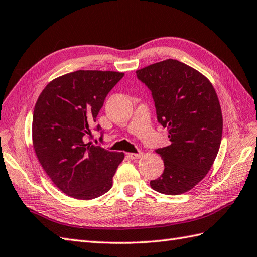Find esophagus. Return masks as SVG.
Returning a JSON list of instances; mask_svg holds the SVG:
<instances>
[{"label": "esophagus", "mask_w": 257, "mask_h": 257, "mask_svg": "<svg viewBox=\"0 0 257 257\" xmlns=\"http://www.w3.org/2000/svg\"><path fill=\"white\" fill-rule=\"evenodd\" d=\"M142 156H143V153L140 152V153H131L128 154V157L131 159H138V158H141Z\"/></svg>", "instance_id": "1"}]
</instances>
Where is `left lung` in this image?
<instances>
[{"mask_svg":"<svg viewBox=\"0 0 257 257\" xmlns=\"http://www.w3.org/2000/svg\"><path fill=\"white\" fill-rule=\"evenodd\" d=\"M152 91L157 121L168 130L169 145L156 153L164 173L151 187L164 195H181L199 184L218 155L223 119L209 79L184 62L166 59L136 70Z\"/></svg>","mask_w":257,"mask_h":257,"instance_id":"1","label":"left lung"}]
</instances>
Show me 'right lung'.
<instances>
[{
  "label": "right lung",
  "mask_w": 257,
  "mask_h": 257,
  "mask_svg": "<svg viewBox=\"0 0 257 257\" xmlns=\"http://www.w3.org/2000/svg\"><path fill=\"white\" fill-rule=\"evenodd\" d=\"M123 77L117 71L78 70L54 79L38 96L34 150L55 186L72 198L90 200L104 195L124 159V153L84 142L107 93Z\"/></svg>",
  "instance_id": "obj_1"
}]
</instances>
